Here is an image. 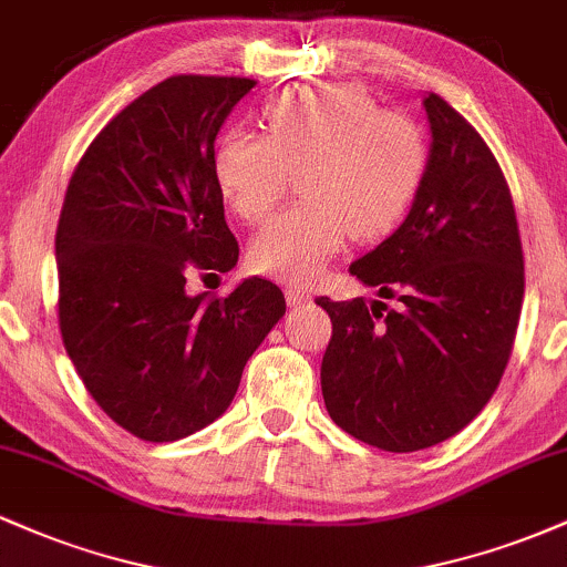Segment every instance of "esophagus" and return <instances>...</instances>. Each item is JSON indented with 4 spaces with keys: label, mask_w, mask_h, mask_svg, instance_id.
Segmentation results:
<instances>
[{
    "label": "esophagus",
    "mask_w": 567,
    "mask_h": 567,
    "mask_svg": "<svg viewBox=\"0 0 567 567\" xmlns=\"http://www.w3.org/2000/svg\"><path fill=\"white\" fill-rule=\"evenodd\" d=\"M285 298H288L290 306H301V303H309L311 296L301 288H288L285 290Z\"/></svg>",
    "instance_id": "esophagus-1"
}]
</instances>
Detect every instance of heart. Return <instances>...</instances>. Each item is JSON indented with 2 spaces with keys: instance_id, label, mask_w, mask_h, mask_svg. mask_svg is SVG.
Here are the masks:
<instances>
[{
  "instance_id": "heart-1",
  "label": "heart",
  "mask_w": 567,
  "mask_h": 567,
  "mask_svg": "<svg viewBox=\"0 0 567 567\" xmlns=\"http://www.w3.org/2000/svg\"><path fill=\"white\" fill-rule=\"evenodd\" d=\"M266 135L231 127L213 152L229 207L258 224L298 173L301 205L277 216L250 247L252 269L290 285L322 275L349 237L373 239L402 216L424 173L426 146L405 114L381 112L360 84H311L269 97Z\"/></svg>"
}]
</instances>
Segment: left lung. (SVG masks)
I'll use <instances>...</instances> for the list:
<instances>
[{
    "mask_svg": "<svg viewBox=\"0 0 567 567\" xmlns=\"http://www.w3.org/2000/svg\"><path fill=\"white\" fill-rule=\"evenodd\" d=\"M429 154L408 216L349 271L381 298H317L333 322L322 357L330 419L351 437L413 453L487 405L509 362L525 271L496 157L440 95H424Z\"/></svg>",
    "mask_w": 567,
    "mask_h": 567,
    "instance_id": "8db88e82",
    "label": "left lung"
}]
</instances>
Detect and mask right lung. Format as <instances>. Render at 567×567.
Returning a JSON list of instances; mask_svg holds the SVG:
<instances>
[{
    "mask_svg": "<svg viewBox=\"0 0 567 567\" xmlns=\"http://www.w3.org/2000/svg\"><path fill=\"white\" fill-rule=\"evenodd\" d=\"M252 87L184 74L146 90L90 143L63 199V347L103 413L141 440L188 437L224 415L285 315L282 290L261 277L210 301L186 292L188 269L237 266L213 152Z\"/></svg>",
    "mask_w": 567,
    "mask_h": 567,
    "instance_id": "1",
    "label": "right lung"
}]
</instances>
